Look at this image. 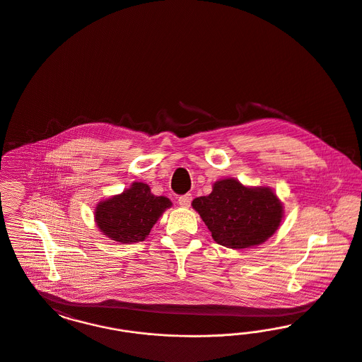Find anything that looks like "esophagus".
<instances>
[{
	"mask_svg": "<svg viewBox=\"0 0 362 362\" xmlns=\"http://www.w3.org/2000/svg\"><path fill=\"white\" fill-rule=\"evenodd\" d=\"M191 201H192V197H191V194L182 195V197H179V199H177L179 205H180L182 207H189V204H191Z\"/></svg>",
	"mask_w": 362,
	"mask_h": 362,
	"instance_id": "esophagus-1",
	"label": "esophagus"
}]
</instances>
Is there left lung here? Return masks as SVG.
I'll return each mask as SVG.
<instances>
[{
    "label": "left lung",
    "instance_id": "obj_1",
    "mask_svg": "<svg viewBox=\"0 0 362 362\" xmlns=\"http://www.w3.org/2000/svg\"><path fill=\"white\" fill-rule=\"evenodd\" d=\"M216 243L232 250L257 247L272 238L284 218V205L274 189L244 186L235 177L213 183L206 197L191 204Z\"/></svg>",
    "mask_w": 362,
    "mask_h": 362
}]
</instances>
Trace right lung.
<instances>
[{"mask_svg": "<svg viewBox=\"0 0 362 362\" xmlns=\"http://www.w3.org/2000/svg\"><path fill=\"white\" fill-rule=\"evenodd\" d=\"M173 206L167 197H156L146 183L134 182L121 194L100 201L95 223L104 236L122 244L144 241L163 213Z\"/></svg>", "mask_w": 362, "mask_h": 362, "instance_id": "1", "label": "right lung"}]
</instances>
